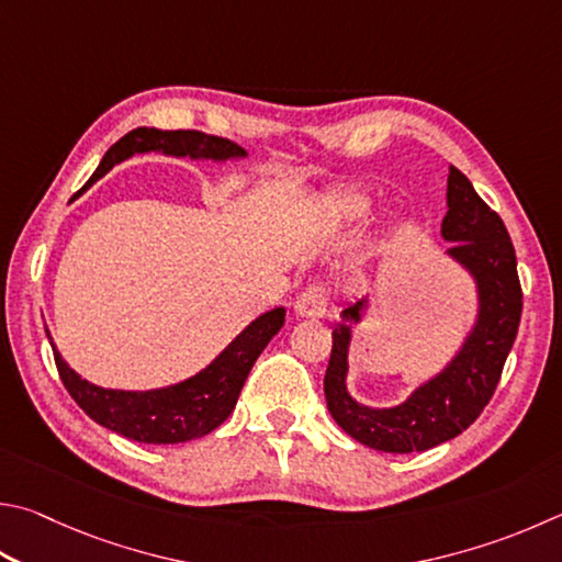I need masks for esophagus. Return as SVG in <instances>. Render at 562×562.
<instances>
[{"label": "esophagus", "instance_id": "1", "mask_svg": "<svg viewBox=\"0 0 562 562\" xmlns=\"http://www.w3.org/2000/svg\"><path fill=\"white\" fill-rule=\"evenodd\" d=\"M326 304H329L326 288L319 282H314L300 294L297 302H294V312H297V316H307V319H319V316L326 314Z\"/></svg>", "mask_w": 562, "mask_h": 562}]
</instances>
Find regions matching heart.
I'll return each instance as SVG.
<instances>
[{"mask_svg":"<svg viewBox=\"0 0 562 562\" xmlns=\"http://www.w3.org/2000/svg\"><path fill=\"white\" fill-rule=\"evenodd\" d=\"M369 209H371L369 201L361 199V196H349V199H344V203H341V211L349 218H361V216H366V213H369Z\"/></svg>","mask_w":562,"mask_h":562,"instance_id":"1","label":"heart"}]
</instances>
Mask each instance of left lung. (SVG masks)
I'll list each match as a JSON object with an SVG mask.
<instances>
[{
    "instance_id": "1",
    "label": "left lung",
    "mask_w": 562,
    "mask_h": 562,
    "mask_svg": "<svg viewBox=\"0 0 562 562\" xmlns=\"http://www.w3.org/2000/svg\"><path fill=\"white\" fill-rule=\"evenodd\" d=\"M442 238L447 255L472 272L479 314L472 334L442 373L417 387L395 407H366L346 391V356L351 324L361 322L366 300L341 312L331 334V359L324 375V395L336 425L356 442L381 452H425L452 440L472 425L502 379L506 356L521 324L524 292L516 272V250L498 213L492 211L457 167L447 179V216Z\"/></svg>"
}]
</instances>
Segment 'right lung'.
<instances>
[{
    "label": "right lung",
    "mask_w": 562,
    "mask_h": 562,
    "mask_svg": "<svg viewBox=\"0 0 562 562\" xmlns=\"http://www.w3.org/2000/svg\"><path fill=\"white\" fill-rule=\"evenodd\" d=\"M137 151H165L171 157L216 161L246 157V149L238 147L236 142L206 135V132L199 130L137 127L127 132L125 137H120L105 151L103 161H100L93 179L86 183L83 191L100 177H105L120 161L137 155ZM282 307L265 312L248 329H243L226 346V351H221L218 359L201 373L177 385L145 393L110 391V387L88 383L60 359L54 341H50V349H54L56 369L66 391L98 425L135 442L179 445L213 432L233 413L252 363L258 361V356L270 344L272 336L282 329Z\"/></svg>",
    "instance_id": "right-lung-1"
}]
</instances>
